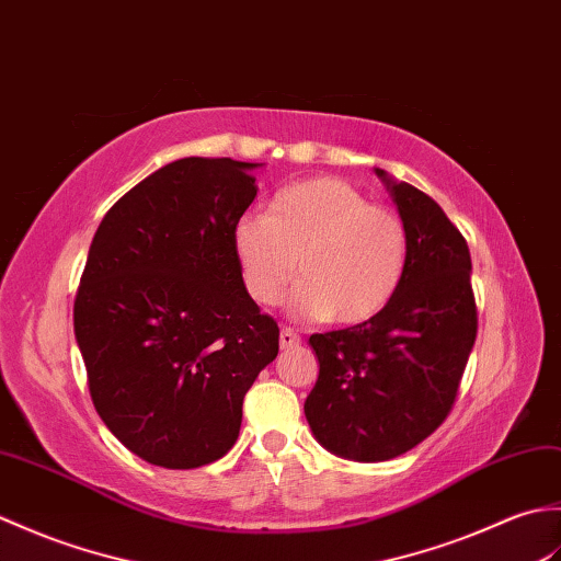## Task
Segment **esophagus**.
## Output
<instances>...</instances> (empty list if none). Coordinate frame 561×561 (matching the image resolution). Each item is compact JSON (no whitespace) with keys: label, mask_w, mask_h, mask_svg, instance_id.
I'll return each mask as SVG.
<instances>
[{"label":"esophagus","mask_w":561,"mask_h":561,"mask_svg":"<svg viewBox=\"0 0 561 561\" xmlns=\"http://www.w3.org/2000/svg\"><path fill=\"white\" fill-rule=\"evenodd\" d=\"M300 343V333H295L290 327L280 329V347H293Z\"/></svg>","instance_id":"1"}]
</instances>
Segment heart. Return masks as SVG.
<instances>
[{"label": "heart", "mask_w": 561, "mask_h": 561, "mask_svg": "<svg viewBox=\"0 0 561 561\" xmlns=\"http://www.w3.org/2000/svg\"><path fill=\"white\" fill-rule=\"evenodd\" d=\"M247 293L276 305L297 283L290 309L300 317L363 323L393 300L408 268V230L391 208L339 178L283 190L268 216L247 214L232 232Z\"/></svg>", "instance_id": "b5f03b06"}]
</instances>
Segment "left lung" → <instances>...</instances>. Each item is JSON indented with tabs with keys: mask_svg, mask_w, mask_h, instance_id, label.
<instances>
[{
	"mask_svg": "<svg viewBox=\"0 0 561 561\" xmlns=\"http://www.w3.org/2000/svg\"><path fill=\"white\" fill-rule=\"evenodd\" d=\"M377 175L408 230L405 276L377 317L309 335L319 377L305 401L323 449L363 463L401 456L442 425L478 335L466 238L432 196Z\"/></svg>",
	"mask_w": 561,
	"mask_h": 561,
	"instance_id": "1",
	"label": "left lung"
}]
</instances>
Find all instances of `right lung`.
<instances>
[{
    "label": "right lung",
    "mask_w": 561,
    "mask_h": 561,
    "mask_svg": "<svg viewBox=\"0 0 561 561\" xmlns=\"http://www.w3.org/2000/svg\"><path fill=\"white\" fill-rule=\"evenodd\" d=\"M232 158H182L112 206L85 259L73 333L98 415L148 463L190 470L238 442L242 401L278 355L232 232L256 196Z\"/></svg>",
    "instance_id": "add662e5"
}]
</instances>
